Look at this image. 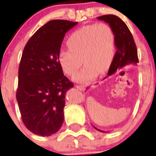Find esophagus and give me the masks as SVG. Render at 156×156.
Instances as JSON below:
<instances>
[{
	"label": "esophagus",
	"mask_w": 156,
	"mask_h": 156,
	"mask_svg": "<svg viewBox=\"0 0 156 156\" xmlns=\"http://www.w3.org/2000/svg\"><path fill=\"white\" fill-rule=\"evenodd\" d=\"M76 88L77 89H79L80 90H85V87L84 86H82V85H76Z\"/></svg>",
	"instance_id": "1"
}]
</instances>
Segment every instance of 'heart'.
I'll list each match as a JSON object with an SVG mask.
<instances>
[{
	"label": "heart",
	"instance_id": "heart-1",
	"mask_svg": "<svg viewBox=\"0 0 156 156\" xmlns=\"http://www.w3.org/2000/svg\"><path fill=\"white\" fill-rule=\"evenodd\" d=\"M69 49L58 55L59 66L66 75L73 76L81 66L85 65L74 76L82 83H88L98 74L108 71L115 52V35L105 23L87 25L74 31L67 40Z\"/></svg>",
	"mask_w": 156,
	"mask_h": 156
}]
</instances>
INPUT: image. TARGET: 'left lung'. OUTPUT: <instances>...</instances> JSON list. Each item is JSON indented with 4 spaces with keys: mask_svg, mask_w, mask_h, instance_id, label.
<instances>
[{
    "mask_svg": "<svg viewBox=\"0 0 156 156\" xmlns=\"http://www.w3.org/2000/svg\"><path fill=\"white\" fill-rule=\"evenodd\" d=\"M98 19L108 23L115 35L116 52L108 69V76L112 75L117 69L123 68L126 65L131 63L136 64L138 62L137 47L135 44L133 36L126 23L118 16L114 15H105L98 17ZM106 77H105L104 79ZM94 128L98 131L105 133L104 130Z\"/></svg>",
    "mask_w": 156,
    "mask_h": 156,
    "instance_id": "1",
    "label": "left lung"
}]
</instances>
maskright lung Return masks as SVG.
Wrapping results in <instances>:
<instances>
[{
    "label": "right lung",
    "mask_w": 156,
    "mask_h": 156,
    "mask_svg": "<svg viewBox=\"0 0 156 156\" xmlns=\"http://www.w3.org/2000/svg\"><path fill=\"white\" fill-rule=\"evenodd\" d=\"M76 22H48L30 37L19 68L16 99L22 120L34 134L51 136L64 121L66 91L73 83L63 74L58 61L64 37Z\"/></svg>",
    "instance_id": "add662e5"
}]
</instances>
